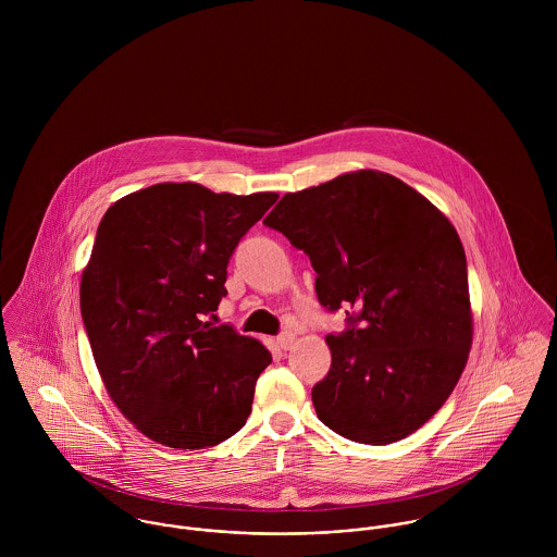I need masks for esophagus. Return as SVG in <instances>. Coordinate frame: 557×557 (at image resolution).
I'll list each match as a JSON object with an SVG mask.
<instances>
[{
    "mask_svg": "<svg viewBox=\"0 0 557 557\" xmlns=\"http://www.w3.org/2000/svg\"><path fill=\"white\" fill-rule=\"evenodd\" d=\"M294 341H296V334L294 332H283V334H278L276 336V343H278V347L281 349H292V345H294Z\"/></svg>",
    "mask_w": 557,
    "mask_h": 557,
    "instance_id": "34e87169",
    "label": "esophagus"
}]
</instances>
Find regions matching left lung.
<instances>
[{"mask_svg": "<svg viewBox=\"0 0 557 557\" xmlns=\"http://www.w3.org/2000/svg\"><path fill=\"white\" fill-rule=\"evenodd\" d=\"M263 225L305 250L327 311L351 323L327 334L318 418L358 444H393L455 391L472 349L466 250L453 223L395 175L360 169L287 193Z\"/></svg>", "mask_w": 557, "mask_h": 557, "instance_id": "1", "label": "left lung"}]
</instances>
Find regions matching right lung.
Masks as SVG:
<instances>
[{
  "instance_id": "obj_1",
  "label": "right lung",
  "mask_w": 557,
  "mask_h": 557,
  "mask_svg": "<svg viewBox=\"0 0 557 557\" xmlns=\"http://www.w3.org/2000/svg\"><path fill=\"white\" fill-rule=\"evenodd\" d=\"M276 193L162 182L102 216L81 276V315L115 407L152 442L199 450L244 426L270 351L206 321L227 296V263Z\"/></svg>"
}]
</instances>
